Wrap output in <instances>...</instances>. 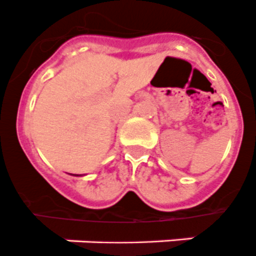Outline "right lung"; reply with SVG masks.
<instances>
[{
	"instance_id": "obj_1",
	"label": "right lung",
	"mask_w": 256,
	"mask_h": 256,
	"mask_svg": "<svg viewBox=\"0 0 256 256\" xmlns=\"http://www.w3.org/2000/svg\"><path fill=\"white\" fill-rule=\"evenodd\" d=\"M73 175H76V176H80V175H78V174H73Z\"/></svg>"
}]
</instances>
